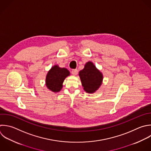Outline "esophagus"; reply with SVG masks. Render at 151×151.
I'll return each mask as SVG.
<instances>
[{
  "instance_id": "obj_1",
  "label": "esophagus",
  "mask_w": 151,
  "mask_h": 151,
  "mask_svg": "<svg viewBox=\"0 0 151 151\" xmlns=\"http://www.w3.org/2000/svg\"><path fill=\"white\" fill-rule=\"evenodd\" d=\"M71 73H72L73 75L76 76V75H77V73H78V70H77V69H73V70H72V71H71Z\"/></svg>"
}]
</instances>
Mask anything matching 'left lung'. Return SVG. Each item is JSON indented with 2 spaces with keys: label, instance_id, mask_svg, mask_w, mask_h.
Returning <instances> with one entry per match:
<instances>
[{
  "label": "left lung",
  "instance_id": "8db88e82",
  "mask_svg": "<svg viewBox=\"0 0 151 151\" xmlns=\"http://www.w3.org/2000/svg\"><path fill=\"white\" fill-rule=\"evenodd\" d=\"M84 90L88 93L95 92L100 86L103 80V75L91 62L86 64L84 68L79 72Z\"/></svg>",
  "mask_w": 151,
  "mask_h": 151
}]
</instances>
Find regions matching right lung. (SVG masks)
Returning <instances> with one entry per match:
<instances>
[{
	"mask_svg": "<svg viewBox=\"0 0 151 151\" xmlns=\"http://www.w3.org/2000/svg\"><path fill=\"white\" fill-rule=\"evenodd\" d=\"M70 75L69 71L65 68L55 65L48 71L46 77V85L53 92H58L63 87L64 79Z\"/></svg>",
	"mask_w": 151,
	"mask_h": 151,
	"instance_id": "add662e5",
	"label": "right lung"
}]
</instances>
